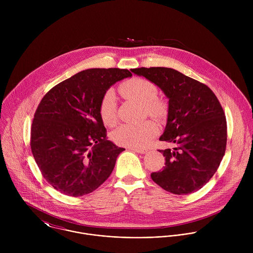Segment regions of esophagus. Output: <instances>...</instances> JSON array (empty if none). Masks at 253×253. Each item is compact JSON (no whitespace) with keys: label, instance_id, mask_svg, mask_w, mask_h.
I'll use <instances>...</instances> for the list:
<instances>
[{"label":"esophagus","instance_id":"34e87169","mask_svg":"<svg viewBox=\"0 0 253 253\" xmlns=\"http://www.w3.org/2000/svg\"><path fill=\"white\" fill-rule=\"evenodd\" d=\"M128 149L131 150V151H133V152H136V153H138V154H146V153L148 152L147 149L139 148V147H129Z\"/></svg>","mask_w":253,"mask_h":253}]
</instances>
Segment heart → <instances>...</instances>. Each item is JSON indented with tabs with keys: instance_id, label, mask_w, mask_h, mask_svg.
I'll return each instance as SVG.
<instances>
[{
	"instance_id": "1",
	"label": "heart",
	"mask_w": 253,
	"mask_h": 253,
	"mask_svg": "<svg viewBox=\"0 0 253 253\" xmlns=\"http://www.w3.org/2000/svg\"><path fill=\"white\" fill-rule=\"evenodd\" d=\"M119 92L126 99H131L144 106L146 113L155 118L162 119L168 112V105L158 98V88L149 80L143 78H132L124 82ZM99 114L103 123L112 126L117 123V104L114 95L108 92L104 95ZM158 126L151 121L139 124H125L116 128L112 133L113 140L119 145L129 147H143L157 135Z\"/></svg>"
}]
</instances>
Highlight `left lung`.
Segmentation results:
<instances>
[{"label": "left lung", "instance_id": "obj_1", "mask_svg": "<svg viewBox=\"0 0 253 253\" xmlns=\"http://www.w3.org/2000/svg\"><path fill=\"white\" fill-rule=\"evenodd\" d=\"M130 71L155 84L169 99L167 126L160 140L177 146L159 150L166 167L153 172L152 179L175 195L200 190L216 172L226 150V118L215 94L208 85L172 68Z\"/></svg>", "mask_w": 253, "mask_h": 253}]
</instances>
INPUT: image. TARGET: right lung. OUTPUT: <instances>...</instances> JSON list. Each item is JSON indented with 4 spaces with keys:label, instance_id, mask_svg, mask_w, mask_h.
<instances>
[{
    "label": "right lung",
    "instance_id": "add662e5",
    "mask_svg": "<svg viewBox=\"0 0 253 253\" xmlns=\"http://www.w3.org/2000/svg\"><path fill=\"white\" fill-rule=\"evenodd\" d=\"M131 76L126 69H87L42 97L32 123L31 150L43 178L55 190L80 197L110 176L125 149L107 140L99 106L114 84Z\"/></svg>",
    "mask_w": 253,
    "mask_h": 253
}]
</instances>
